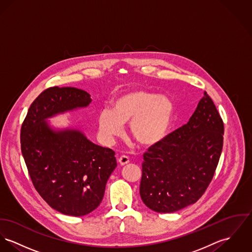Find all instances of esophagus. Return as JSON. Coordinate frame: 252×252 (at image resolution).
<instances>
[{"instance_id": "1", "label": "esophagus", "mask_w": 252, "mask_h": 252, "mask_svg": "<svg viewBox=\"0 0 252 252\" xmlns=\"http://www.w3.org/2000/svg\"><path fill=\"white\" fill-rule=\"evenodd\" d=\"M129 161H130V159L127 156H121L118 159V162L120 163V165H125V164L129 163Z\"/></svg>"}]
</instances>
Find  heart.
<instances>
[{"label": "heart", "instance_id": "b5f03b06", "mask_svg": "<svg viewBox=\"0 0 252 252\" xmlns=\"http://www.w3.org/2000/svg\"><path fill=\"white\" fill-rule=\"evenodd\" d=\"M174 105L164 96L143 90L120 94L113 102L112 110L103 109L97 116L100 138L113 144L129 122V132L138 145L154 146L160 142L171 127Z\"/></svg>", "mask_w": 252, "mask_h": 252}]
</instances>
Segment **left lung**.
<instances>
[{"label": "left lung", "mask_w": 252, "mask_h": 252, "mask_svg": "<svg viewBox=\"0 0 252 252\" xmlns=\"http://www.w3.org/2000/svg\"><path fill=\"white\" fill-rule=\"evenodd\" d=\"M223 122L204 92L189 122L143 154L139 194L158 213L195 203L213 179L223 145Z\"/></svg>", "instance_id": "8db88e82"}]
</instances>
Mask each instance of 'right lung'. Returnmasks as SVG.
<instances>
[{"instance_id": "add662e5", "label": "right lung", "mask_w": 252, "mask_h": 252, "mask_svg": "<svg viewBox=\"0 0 252 252\" xmlns=\"http://www.w3.org/2000/svg\"><path fill=\"white\" fill-rule=\"evenodd\" d=\"M92 101L91 94L76 88L47 89L31 105L21 128V151L35 189L53 209L73 217L100 205L117 165L115 153L78 129L53 128L47 119Z\"/></svg>"}]
</instances>
